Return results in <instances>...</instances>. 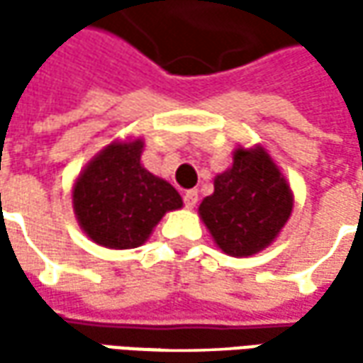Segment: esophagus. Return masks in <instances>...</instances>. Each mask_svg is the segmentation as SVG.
<instances>
[{
	"label": "esophagus",
	"instance_id": "esophagus-1",
	"mask_svg": "<svg viewBox=\"0 0 363 363\" xmlns=\"http://www.w3.org/2000/svg\"><path fill=\"white\" fill-rule=\"evenodd\" d=\"M184 203H186V208H194L198 203V191L196 189H188L184 194Z\"/></svg>",
	"mask_w": 363,
	"mask_h": 363
}]
</instances>
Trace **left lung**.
Listing matches in <instances>:
<instances>
[{
	"mask_svg": "<svg viewBox=\"0 0 363 363\" xmlns=\"http://www.w3.org/2000/svg\"><path fill=\"white\" fill-rule=\"evenodd\" d=\"M291 210L289 184L262 147H238L230 169L218 175L214 194L200 203L203 224L230 257H250L267 248Z\"/></svg>",
	"mask_w": 363,
	"mask_h": 363,
	"instance_id": "obj_1",
	"label": "left lung"
}]
</instances>
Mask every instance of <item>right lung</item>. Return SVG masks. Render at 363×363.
Returning a JSON list of instances; mask_svg holds the SVG:
<instances>
[{
	"label": "right lung",
	"mask_w": 363,
	"mask_h": 363,
	"mask_svg": "<svg viewBox=\"0 0 363 363\" xmlns=\"http://www.w3.org/2000/svg\"><path fill=\"white\" fill-rule=\"evenodd\" d=\"M143 141L111 143L74 184V214L89 238L106 248H137L182 196L141 165Z\"/></svg>",
	"instance_id": "add662e5"
}]
</instances>
